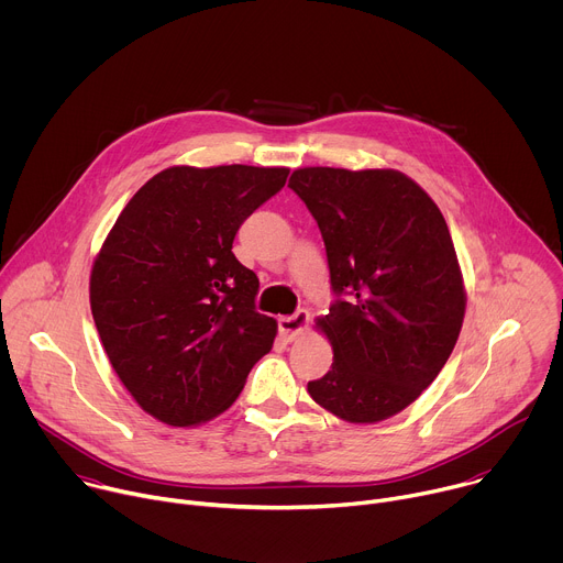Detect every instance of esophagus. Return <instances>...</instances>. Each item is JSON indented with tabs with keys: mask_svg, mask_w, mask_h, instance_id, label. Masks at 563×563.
<instances>
[{
	"mask_svg": "<svg viewBox=\"0 0 563 563\" xmlns=\"http://www.w3.org/2000/svg\"><path fill=\"white\" fill-rule=\"evenodd\" d=\"M307 323H309V313L307 309H298L294 316H280L278 318V328L280 334L291 343L298 336H302L307 332Z\"/></svg>",
	"mask_w": 563,
	"mask_h": 563,
	"instance_id": "1",
	"label": "esophagus"
}]
</instances>
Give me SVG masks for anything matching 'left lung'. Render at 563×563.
Segmentation results:
<instances>
[{
  "mask_svg": "<svg viewBox=\"0 0 563 563\" xmlns=\"http://www.w3.org/2000/svg\"><path fill=\"white\" fill-rule=\"evenodd\" d=\"M289 187L325 240L339 298L316 330L332 369L307 383L320 408L347 423L385 421L421 396L450 358L465 287L448 222L396 169H296Z\"/></svg>",
  "mask_w": 563,
  "mask_h": 563,
  "instance_id": "left-lung-1",
  "label": "left lung"
}]
</instances>
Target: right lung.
I'll return each instance as SVG.
<instances>
[{
  "label": "right lung",
  "instance_id": "right-lung-1",
  "mask_svg": "<svg viewBox=\"0 0 563 563\" xmlns=\"http://www.w3.org/2000/svg\"><path fill=\"white\" fill-rule=\"evenodd\" d=\"M287 167H169L126 202L91 269L89 298L109 363L135 404L172 428L231 408L274 345L258 278L233 238L285 187Z\"/></svg>",
  "mask_w": 563,
  "mask_h": 563
}]
</instances>
